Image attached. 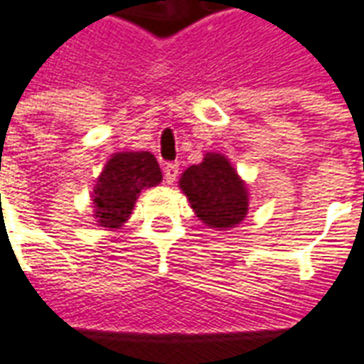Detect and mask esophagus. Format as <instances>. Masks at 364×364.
I'll return each instance as SVG.
<instances>
[{
    "mask_svg": "<svg viewBox=\"0 0 364 364\" xmlns=\"http://www.w3.org/2000/svg\"><path fill=\"white\" fill-rule=\"evenodd\" d=\"M177 175H179V164L177 161H167L164 164V177H166V183H171L177 179Z\"/></svg>",
    "mask_w": 364,
    "mask_h": 364,
    "instance_id": "1",
    "label": "esophagus"
}]
</instances>
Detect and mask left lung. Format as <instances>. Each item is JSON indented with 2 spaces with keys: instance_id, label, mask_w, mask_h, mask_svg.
Listing matches in <instances>:
<instances>
[{
  "instance_id": "left-lung-1",
  "label": "left lung",
  "mask_w": 364,
  "mask_h": 364,
  "mask_svg": "<svg viewBox=\"0 0 364 364\" xmlns=\"http://www.w3.org/2000/svg\"><path fill=\"white\" fill-rule=\"evenodd\" d=\"M179 187L193 210L210 228H234L247 214V191L236 169L220 154H206L203 164L181 175Z\"/></svg>"
}]
</instances>
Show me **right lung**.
<instances>
[{"mask_svg": "<svg viewBox=\"0 0 364 364\" xmlns=\"http://www.w3.org/2000/svg\"><path fill=\"white\" fill-rule=\"evenodd\" d=\"M161 181V169L150 151L114 154L93 189V205L99 224L119 228L132 213L136 198L146 187Z\"/></svg>", "mask_w": 364, "mask_h": 364, "instance_id": "1", "label": "right lung"}]
</instances>
